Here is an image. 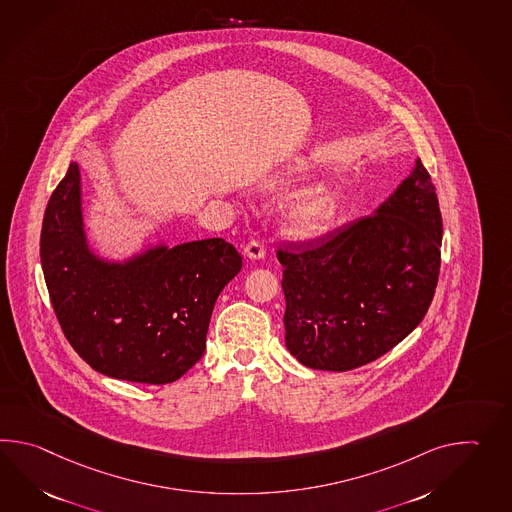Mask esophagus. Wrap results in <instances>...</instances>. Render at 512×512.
Returning a JSON list of instances; mask_svg holds the SVG:
<instances>
[{
	"instance_id": "esophagus-1",
	"label": "esophagus",
	"mask_w": 512,
	"mask_h": 512,
	"mask_svg": "<svg viewBox=\"0 0 512 512\" xmlns=\"http://www.w3.org/2000/svg\"><path fill=\"white\" fill-rule=\"evenodd\" d=\"M264 244H262L261 240H250L248 244H246V248H244V255L246 257H250V259H262L264 257Z\"/></svg>"
}]
</instances>
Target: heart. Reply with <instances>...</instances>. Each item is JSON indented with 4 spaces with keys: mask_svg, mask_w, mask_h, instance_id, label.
Masks as SVG:
<instances>
[{
    "mask_svg": "<svg viewBox=\"0 0 512 512\" xmlns=\"http://www.w3.org/2000/svg\"><path fill=\"white\" fill-rule=\"evenodd\" d=\"M340 194L330 185H316L299 194L288 209L290 228L297 235L316 237L332 228L340 213Z\"/></svg>",
    "mask_w": 512,
    "mask_h": 512,
    "instance_id": "obj_1",
    "label": "heart"
}]
</instances>
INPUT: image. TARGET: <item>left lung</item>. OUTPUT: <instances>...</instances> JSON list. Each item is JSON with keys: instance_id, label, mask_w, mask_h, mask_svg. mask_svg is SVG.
<instances>
[{"instance_id": "8db88e82", "label": "left lung", "mask_w": 512, "mask_h": 512, "mask_svg": "<svg viewBox=\"0 0 512 512\" xmlns=\"http://www.w3.org/2000/svg\"><path fill=\"white\" fill-rule=\"evenodd\" d=\"M441 239L439 200L417 159L375 215L283 242L288 351L321 371H351L391 351L432 305Z\"/></svg>"}]
</instances>
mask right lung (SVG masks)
I'll list each match as a JSON object with an SVG mask.
<instances>
[{
	"mask_svg": "<svg viewBox=\"0 0 512 512\" xmlns=\"http://www.w3.org/2000/svg\"><path fill=\"white\" fill-rule=\"evenodd\" d=\"M40 259L58 323L80 358L103 375L154 386L202 358L216 297L242 268L224 239L103 261L84 235L77 163L49 198Z\"/></svg>",
	"mask_w": 512,
	"mask_h": 512,
	"instance_id": "1",
	"label": "right lung"
}]
</instances>
